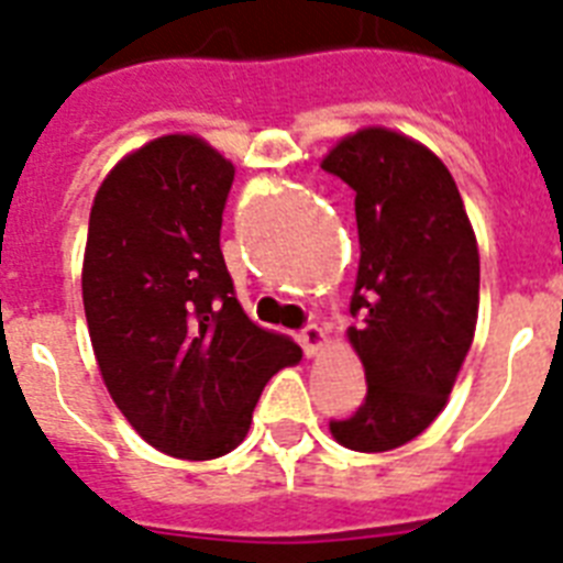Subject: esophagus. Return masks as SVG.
<instances>
[{
  "label": "esophagus",
  "mask_w": 563,
  "mask_h": 563,
  "mask_svg": "<svg viewBox=\"0 0 563 563\" xmlns=\"http://www.w3.org/2000/svg\"><path fill=\"white\" fill-rule=\"evenodd\" d=\"M327 344H330V335H327L321 327L309 324L300 330V347H303V353H307V356H318V353H324Z\"/></svg>",
  "instance_id": "1"
}]
</instances>
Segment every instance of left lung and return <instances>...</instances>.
I'll use <instances>...</instances> for the list:
<instances>
[{
  "label": "left lung",
  "instance_id": "obj_1",
  "mask_svg": "<svg viewBox=\"0 0 563 563\" xmlns=\"http://www.w3.org/2000/svg\"><path fill=\"white\" fill-rule=\"evenodd\" d=\"M321 169L356 192L360 272L347 330L368 394L330 432L356 453L418 438L446 406L479 316V247L453 175L391 128H360Z\"/></svg>",
  "mask_w": 563,
  "mask_h": 563
}]
</instances>
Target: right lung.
<instances>
[{"instance_id": "1", "label": "right lung", "mask_w": 563, "mask_h": 563, "mask_svg": "<svg viewBox=\"0 0 563 563\" xmlns=\"http://www.w3.org/2000/svg\"><path fill=\"white\" fill-rule=\"evenodd\" d=\"M233 172L195 134L140 145L101 180L84 247L101 379L143 441L187 462L236 450L265 383L300 362L233 298L219 245Z\"/></svg>"}]
</instances>
